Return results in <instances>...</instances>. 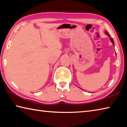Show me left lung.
I'll use <instances>...</instances> for the list:
<instances>
[{"instance_id": "left-lung-1", "label": "left lung", "mask_w": 127, "mask_h": 127, "mask_svg": "<svg viewBox=\"0 0 127 127\" xmlns=\"http://www.w3.org/2000/svg\"><path fill=\"white\" fill-rule=\"evenodd\" d=\"M105 34H106V35H107V36H109V37H110V41H111V42L113 43V45H114V40H113V39L111 37H110V35H109V33L107 32L106 31H105ZM116 54V53H115Z\"/></svg>"}]
</instances>
